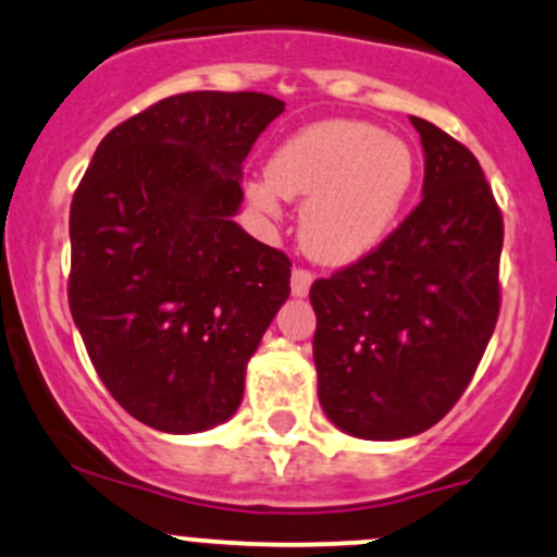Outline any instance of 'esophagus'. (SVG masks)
I'll return each instance as SVG.
<instances>
[{
    "instance_id": "34e87169",
    "label": "esophagus",
    "mask_w": 557,
    "mask_h": 557,
    "mask_svg": "<svg viewBox=\"0 0 557 557\" xmlns=\"http://www.w3.org/2000/svg\"><path fill=\"white\" fill-rule=\"evenodd\" d=\"M310 284H313V273L308 268H295L292 271V295L305 297L310 292Z\"/></svg>"
}]
</instances>
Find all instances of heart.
I'll return each instance as SVG.
<instances>
[{"label": "heart", "mask_w": 557, "mask_h": 557, "mask_svg": "<svg viewBox=\"0 0 557 557\" xmlns=\"http://www.w3.org/2000/svg\"><path fill=\"white\" fill-rule=\"evenodd\" d=\"M265 175L247 188L252 205L276 214L278 196L305 199V252L326 265H348L396 228L414 188L417 159L409 143L374 124L329 119L286 137Z\"/></svg>", "instance_id": "1"}]
</instances>
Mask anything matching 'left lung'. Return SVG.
<instances>
[{
    "mask_svg": "<svg viewBox=\"0 0 557 557\" xmlns=\"http://www.w3.org/2000/svg\"><path fill=\"white\" fill-rule=\"evenodd\" d=\"M422 201L374 252L313 281L319 400L345 433L396 441L444 420L499 319L505 223L470 148L411 116Z\"/></svg>",
    "mask_w": 557,
    "mask_h": 557,
    "instance_id": "1",
    "label": "left lung"
}]
</instances>
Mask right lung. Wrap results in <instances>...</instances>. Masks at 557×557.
Instances as JSON below:
<instances>
[{
  "label": "right lung",
  "mask_w": 557,
  "mask_h": 557,
  "mask_svg": "<svg viewBox=\"0 0 557 557\" xmlns=\"http://www.w3.org/2000/svg\"><path fill=\"white\" fill-rule=\"evenodd\" d=\"M284 103L183 92L100 140L71 201L69 308L124 411L164 433L225 422L289 297L292 262L233 223L242 164Z\"/></svg>",
  "instance_id": "add662e5"
}]
</instances>
